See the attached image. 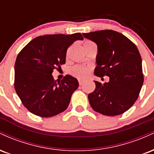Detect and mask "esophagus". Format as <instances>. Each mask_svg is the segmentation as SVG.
Returning <instances> with one entry per match:
<instances>
[{"label": "esophagus", "mask_w": 154, "mask_h": 154, "mask_svg": "<svg viewBox=\"0 0 154 154\" xmlns=\"http://www.w3.org/2000/svg\"><path fill=\"white\" fill-rule=\"evenodd\" d=\"M78 81H79V84L80 85H82L83 83H84V80H83V79H78Z\"/></svg>", "instance_id": "34e87169"}]
</instances>
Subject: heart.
Returning <instances> with one entry per match:
<instances>
[{
    "label": "heart",
    "mask_w": 154,
    "mask_h": 154,
    "mask_svg": "<svg viewBox=\"0 0 154 154\" xmlns=\"http://www.w3.org/2000/svg\"><path fill=\"white\" fill-rule=\"evenodd\" d=\"M91 43H93V42L91 41H86L85 42L84 45H88V44H91ZM90 70L91 69L89 67L85 66H80V65H77V66H73L71 69V73L72 75H73L75 77H79V78H83V77H87L88 74H89Z\"/></svg>",
    "instance_id": "obj_1"
}]
</instances>
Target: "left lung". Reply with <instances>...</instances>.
I'll list each match as a JSON object with an SVG mask.
<instances>
[{
    "mask_svg": "<svg viewBox=\"0 0 154 154\" xmlns=\"http://www.w3.org/2000/svg\"><path fill=\"white\" fill-rule=\"evenodd\" d=\"M82 35L98 47L94 75L109 77L103 84L94 81L95 91L88 95L91 107L103 115L123 114L135 103L143 83L138 49L126 36L111 29Z\"/></svg>",
    "mask_w": 154,
    "mask_h": 154,
    "instance_id": "1",
    "label": "left lung"
}]
</instances>
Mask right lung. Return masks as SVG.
<instances>
[{
  "label": "right lung",
  "mask_w": 154,
  "mask_h": 154,
  "mask_svg": "<svg viewBox=\"0 0 154 154\" xmlns=\"http://www.w3.org/2000/svg\"><path fill=\"white\" fill-rule=\"evenodd\" d=\"M82 40L79 32L39 36L18 54L14 66L15 91L33 114L51 117L69 106L72 93L79 87L78 81L71 75L55 80L52 73L66 62L68 47Z\"/></svg>",
  "instance_id": "1"
}]
</instances>
